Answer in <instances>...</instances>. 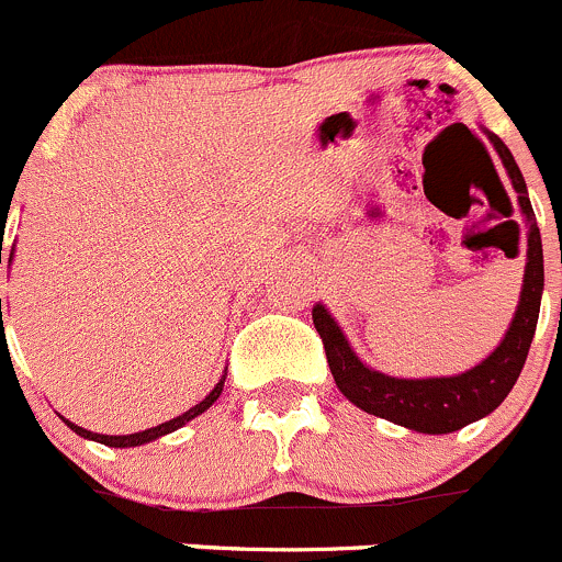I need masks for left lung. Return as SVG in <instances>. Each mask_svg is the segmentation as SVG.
Instances as JSON below:
<instances>
[{"instance_id":"obj_1","label":"left lung","mask_w":562,"mask_h":562,"mask_svg":"<svg viewBox=\"0 0 562 562\" xmlns=\"http://www.w3.org/2000/svg\"><path fill=\"white\" fill-rule=\"evenodd\" d=\"M490 142L498 150L512 186L517 191L519 210L528 223V263H525L522 296H519L517 315L506 330L498 350L480 366L458 376H436V380H395L380 371L369 369L358 360L347 345L345 334L334 323V317L321 304L312 310L317 334H321L326 358L334 374L336 387L369 415L382 417L404 428L420 434H452L463 425L490 415L501 401L515 387L530 341H533L536 323H539L541 291H544V252H541V232L536 226L533 206H530L528 188L519 172L515 156L498 137L490 134ZM512 204V202H509Z\"/></svg>"}]
</instances>
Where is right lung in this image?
I'll list each match as a JSON object with an SVG mask.
<instances>
[{
    "label": "right lung",
    "instance_id": "1",
    "mask_svg": "<svg viewBox=\"0 0 562 562\" xmlns=\"http://www.w3.org/2000/svg\"><path fill=\"white\" fill-rule=\"evenodd\" d=\"M0 321H2V299H0ZM2 328H4V321H2ZM223 382H226V376H223V380L217 382L215 390H212V393L206 395V398L202 401V404H196V406H193V409H188L186 415L175 417V420H169V423H161V425H156V428L139 430V434H128V436H104V434H91V430L80 428V425H75V423H69V420H64V423H67L69 428L75 430V434L86 436V439H93V441H99V445H108V447H137V445H145V441H153V439H158V436H164V434H172V430L182 428V425H186L188 420H193V417H199V415H202L204 409H210V406L215 404V401H217V395H221V390H223Z\"/></svg>",
    "mask_w": 562,
    "mask_h": 562
}]
</instances>
